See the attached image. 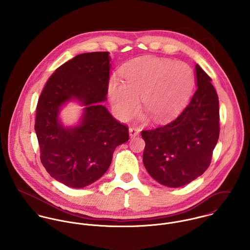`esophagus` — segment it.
Returning <instances> with one entry per match:
<instances>
[{
	"label": "esophagus",
	"mask_w": 250,
	"mask_h": 250,
	"mask_svg": "<svg viewBox=\"0 0 250 250\" xmlns=\"http://www.w3.org/2000/svg\"><path fill=\"white\" fill-rule=\"evenodd\" d=\"M129 134H130V137L131 138H135L137 136H139L140 134V129L135 127V126H132L129 128Z\"/></svg>",
	"instance_id": "34e87169"
}]
</instances>
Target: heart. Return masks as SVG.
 I'll return each instance as SVG.
<instances>
[{"label":"heart","instance_id":"b5f03b06","mask_svg":"<svg viewBox=\"0 0 250 250\" xmlns=\"http://www.w3.org/2000/svg\"><path fill=\"white\" fill-rule=\"evenodd\" d=\"M121 82L112 78L108 95L117 116L127 119L142 107L155 121L167 120L184 107L194 86V74L185 62L154 57L140 58L121 69Z\"/></svg>","mask_w":250,"mask_h":250}]
</instances>
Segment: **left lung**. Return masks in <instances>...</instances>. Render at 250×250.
<instances>
[{
  "label": "left lung",
  "mask_w": 250,
  "mask_h": 250,
  "mask_svg": "<svg viewBox=\"0 0 250 250\" xmlns=\"http://www.w3.org/2000/svg\"><path fill=\"white\" fill-rule=\"evenodd\" d=\"M197 88L178 116L157 128L142 131L143 165L160 184L178 188L209 167L219 137L218 97L212 79L195 65Z\"/></svg>",
  "instance_id": "1"
}]
</instances>
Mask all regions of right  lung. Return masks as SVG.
<instances>
[{
    "label": "right lung",
    "instance_id": "1",
    "mask_svg": "<svg viewBox=\"0 0 250 250\" xmlns=\"http://www.w3.org/2000/svg\"><path fill=\"white\" fill-rule=\"evenodd\" d=\"M108 52L76 56L47 81L36 106V136L40 161L47 172L65 186L81 188L102 177L115 148L129 141L127 125L118 122L100 103L107 100ZM76 99L84 105L82 124L64 128L59 107Z\"/></svg>",
    "mask_w": 250,
    "mask_h": 250
}]
</instances>
